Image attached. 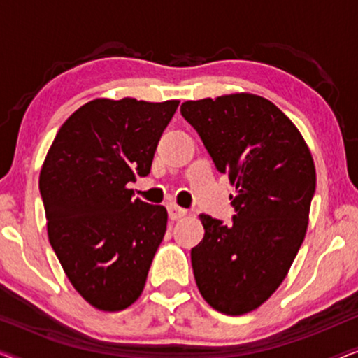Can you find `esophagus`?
I'll return each instance as SVG.
<instances>
[{"mask_svg":"<svg viewBox=\"0 0 358 358\" xmlns=\"http://www.w3.org/2000/svg\"><path fill=\"white\" fill-rule=\"evenodd\" d=\"M168 213H169L171 220H180L182 217H185V215H187V210L180 208L179 205H176V203H169L168 205Z\"/></svg>","mask_w":358,"mask_h":358,"instance_id":"esophagus-1","label":"esophagus"}]
</instances>
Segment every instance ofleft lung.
<instances>
[{"label":"left lung","mask_w":358,"mask_h":358,"mask_svg":"<svg viewBox=\"0 0 358 358\" xmlns=\"http://www.w3.org/2000/svg\"><path fill=\"white\" fill-rule=\"evenodd\" d=\"M180 114L236 187L231 224L200 215L195 283L213 310L246 315L280 287L305 239L316 189L311 151L293 122L256 94L187 101Z\"/></svg>","instance_id":"obj_1"}]
</instances>
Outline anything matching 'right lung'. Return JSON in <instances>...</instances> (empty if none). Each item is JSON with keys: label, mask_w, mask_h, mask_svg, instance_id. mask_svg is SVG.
<instances>
[{"label": "right lung", "mask_w": 358, "mask_h": 358, "mask_svg": "<svg viewBox=\"0 0 358 358\" xmlns=\"http://www.w3.org/2000/svg\"><path fill=\"white\" fill-rule=\"evenodd\" d=\"M179 101L94 99L68 117L38 178L47 233L68 280L101 311L138 300L166 233L163 205L134 199Z\"/></svg>", "instance_id": "1"}]
</instances>
